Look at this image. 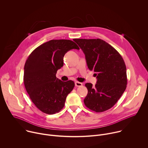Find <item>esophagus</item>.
Returning a JSON list of instances; mask_svg holds the SVG:
<instances>
[{"instance_id": "obj_1", "label": "esophagus", "mask_w": 148, "mask_h": 148, "mask_svg": "<svg viewBox=\"0 0 148 148\" xmlns=\"http://www.w3.org/2000/svg\"><path fill=\"white\" fill-rule=\"evenodd\" d=\"M75 86L76 87H81L82 86V84L81 82H79L78 81H75Z\"/></svg>"}]
</instances>
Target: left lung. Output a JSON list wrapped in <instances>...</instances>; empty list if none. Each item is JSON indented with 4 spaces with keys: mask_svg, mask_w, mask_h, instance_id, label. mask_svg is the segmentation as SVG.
Here are the masks:
<instances>
[{
    "mask_svg": "<svg viewBox=\"0 0 148 148\" xmlns=\"http://www.w3.org/2000/svg\"><path fill=\"white\" fill-rule=\"evenodd\" d=\"M83 51L88 69L97 74L95 86L86 84L88 94L86 106L96 112L107 111L116 103L127 85L126 68L121 54L107 42L99 39L74 40Z\"/></svg>",
    "mask_w": 148,
    "mask_h": 148,
    "instance_id": "1",
    "label": "left lung"
}]
</instances>
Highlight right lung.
Here are the masks:
<instances>
[{
    "mask_svg": "<svg viewBox=\"0 0 148 148\" xmlns=\"http://www.w3.org/2000/svg\"><path fill=\"white\" fill-rule=\"evenodd\" d=\"M71 49L79 48L70 40H51L34 49L25 62V88L36 107L45 114L60 112L74 87V81L64 82L56 76L64 64L65 54Z\"/></svg>",
    "mask_w": 148,
    "mask_h": 148,
    "instance_id": "obj_1",
    "label": "right lung"
}]
</instances>
